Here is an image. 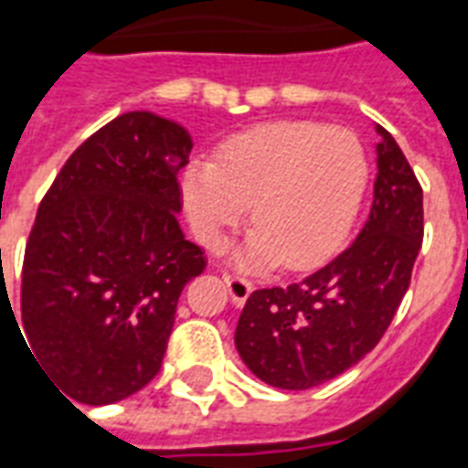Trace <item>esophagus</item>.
<instances>
[{
    "instance_id": "1",
    "label": "esophagus",
    "mask_w": 468,
    "mask_h": 468,
    "mask_svg": "<svg viewBox=\"0 0 468 468\" xmlns=\"http://www.w3.org/2000/svg\"><path fill=\"white\" fill-rule=\"evenodd\" d=\"M223 280L228 284V292H230V297L238 306L245 304V299L250 297V292H252V282L248 277H242V274H235V272H228L223 274Z\"/></svg>"
}]
</instances>
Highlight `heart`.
I'll return each mask as SVG.
<instances>
[{"instance_id": "1", "label": "heart", "mask_w": 468, "mask_h": 468, "mask_svg": "<svg viewBox=\"0 0 468 468\" xmlns=\"http://www.w3.org/2000/svg\"><path fill=\"white\" fill-rule=\"evenodd\" d=\"M358 134L306 120L270 122L228 139L218 162L194 159L181 194L198 240L216 248L250 206L255 265L302 270L344 240L368 186Z\"/></svg>"}]
</instances>
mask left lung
<instances>
[{
	"label": "left lung",
	"instance_id": "8db88e82",
	"mask_svg": "<svg viewBox=\"0 0 468 468\" xmlns=\"http://www.w3.org/2000/svg\"><path fill=\"white\" fill-rule=\"evenodd\" d=\"M366 226L329 265L287 287L255 290L235 329L260 380L309 390L341 376L383 338L412 280L424 235L422 186L383 127Z\"/></svg>",
	"mask_w": 468,
	"mask_h": 468
}]
</instances>
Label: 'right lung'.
I'll list each match as a JSON object with an SVG mask.
<instances>
[{"label":"right lung","instance_id":"right-lung-1","mask_svg":"<svg viewBox=\"0 0 468 468\" xmlns=\"http://www.w3.org/2000/svg\"><path fill=\"white\" fill-rule=\"evenodd\" d=\"M188 154L178 124L124 112L68 156L38 203L21 270L24 336L76 402L124 400L162 368L178 297L208 262L176 220Z\"/></svg>","mask_w":468,"mask_h":468}]
</instances>
